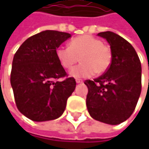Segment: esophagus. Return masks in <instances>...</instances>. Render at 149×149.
I'll use <instances>...</instances> for the list:
<instances>
[{
    "instance_id": "obj_1",
    "label": "esophagus",
    "mask_w": 149,
    "mask_h": 149,
    "mask_svg": "<svg viewBox=\"0 0 149 149\" xmlns=\"http://www.w3.org/2000/svg\"><path fill=\"white\" fill-rule=\"evenodd\" d=\"M76 83L77 84L83 83V80H82V79H76Z\"/></svg>"
}]
</instances>
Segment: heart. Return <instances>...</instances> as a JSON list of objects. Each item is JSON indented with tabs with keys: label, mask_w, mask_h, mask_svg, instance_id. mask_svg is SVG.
Wrapping results in <instances>:
<instances>
[{
	"label": "heart",
	"mask_w": 149,
	"mask_h": 149,
	"mask_svg": "<svg viewBox=\"0 0 149 149\" xmlns=\"http://www.w3.org/2000/svg\"><path fill=\"white\" fill-rule=\"evenodd\" d=\"M56 56L65 69H70L81 60L79 65L70 71L74 77H91L95 73H105L111 65L113 52L111 48L102 40L90 35L74 38L67 46H60L56 49Z\"/></svg>",
	"instance_id": "obj_1"
}]
</instances>
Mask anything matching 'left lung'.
<instances>
[{"label": "left lung", "instance_id": "obj_1", "mask_svg": "<svg viewBox=\"0 0 149 149\" xmlns=\"http://www.w3.org/2000/svg\"><path fill=\"white\" fill-rule=\"evenodd\" d=\"M110 45L109 69L94 80L87 79L86 105L90 116L112 125L119 124L134 113L142 89V68L134 48L111 31L98 34Z\"/></svg>", "mask_w": 149, "mask_h": 149}]
</instances>
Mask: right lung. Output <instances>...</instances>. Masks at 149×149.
<instances>
[{"instance_id":"1","label":"right lung","mask_w":149,"mask_h":149,"mask_svg":"<svg viewBox=\"0 0 149 149\" xmlns=\"http://www.w3.org/2000/svg\"><path fill=\"white\" fill-rule=\"evenodd\" d=\"M71 36L57 31H45L28 38L15 52L10 84L19 111L33 121L60 117L68 98L76 86L56 56V49ZM60 77H65L58 81Z\"/></svg>"}]
</instances>
